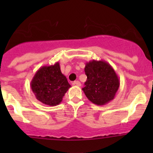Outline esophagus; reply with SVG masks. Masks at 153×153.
I'll list each match as a JSON object with an SVG mask.
<instances>
[{"mask_svg": "<svg viewBox=\"0 0 153 153\" xmlns=\"http://www.w3.org/2000/svg\"><path fill=\"white\" fill-rule=\"evenodd\" d=\"M73 85H75V86H80L81 85V82H80V81H74L73 82Z\"/></svg>", "mask_w": 153, "mask_h": 153, "instance_id": "obj_1", "label": "esophagus"}]
</instances>
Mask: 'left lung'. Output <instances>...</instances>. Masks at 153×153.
I'll use <instances>...</instances> for the list:
<instances>
[{"label":"left lung","mask_w":153,"mask_h":153,"mask_svg":"<svg viewBox=\"0 0 153 153\" xmlns=\"http://www.w3.org/2000/svg\"><path fill=\"white\" fill-rule=\"evenodd\" d=\"M84 71L87 79L82 90L91 102L101 106L114 99L120 81L109 63L92 60L86 63Z\"/></svg>","instance_id":"1"}]
</instances>
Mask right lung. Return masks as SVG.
Here are the masks:
<instances>
[{
	"mask_svg": "<svg viewBox=\"0 0 153 153\" xmlns=\"http://www.w3.org/2000/svg\"><path fill=\"white\" fill-rule=\"evenodd\" d=\"M30 86L37 99L50 106L59 104L71 87L58 62L40 68L32 78Z\"/></svg>",
	"mask_w": 153,
	"mask_h": 153,
	"instance_id": "obj_1",
	"label": "right lung"
}]
</instances>
